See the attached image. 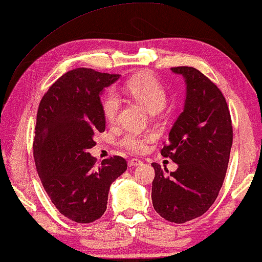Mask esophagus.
Wrapping results in <instances>:
<instances>
[{
  "instance_id": "34e87169",
  "label": "esophagus",
  "mask_w": 262,
  "mask_h": 262,
  "mask_svg": "<svg viewBox=\"0 0 262 262\" xmlns=\"http://www.w3.org/2000/svg\"><path fill=\"white\" fill-rule=\"evenodd\" d=\"M142 162H141L139 159H132L128 161V165L129 167H138V165H140Z\"/></svg>"
}]
</instances>
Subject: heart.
Here are the masks:
<instances>
[{
  "label": "heart",
  "instance_id": "b5f03b06",
  "mask_svg": "<svg viewBox=\"0 0 262 262\" xmlns=\"http://www.w3.org/2000/svg\"><path fill=\"white\" fill-rule=\"evenodd\" d=\"M126 92L146 107L150 113H157L167 102V91L151 73H140L132 77L124 85ZM101 112L107 122H114L120 110V99L113 91L106 92L100 100ZM150 133L127 132L120 138L119 144L133 154H141L146 150L148 144L154 140Z\"/></svg>",
  "mask_w": 262,
  "mask_h": 262
}]
</instances>
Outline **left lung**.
I'll use <instances>...</instances> for the list:
<instances>
[{
	"instance_id": "left-lung-1",
	"label": "left lung",
	"mask_w": 262,
	"mask_h": 262,
	"mask_svg": "<svg viewBox=\"0 0 262 262\" xmlns=\"http://www.w3.org/2000/svg\"><path fill=\"white\" fill-rule=\"evenodd\" d=\"M171 71L184 77L186 98L161 154L178 168L165 175L160 164L151 163L155 169L151 201L162 218L183 224L204 214L218 197L233 129L226 100L217 85L194 68L178 66Z\"/></svg>"
}]
</instances>
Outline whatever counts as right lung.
I'll return each mask as SVG.
<instances>
[{"label":"right lung","instance_id":"1","mask_svg":"<svg viewBox=\"0 0 262 262\" xmlns=\"http://www.w3.org/2000/svg\"><path fill=\"white\" fill-rule=\"evenodd\" d=\"M119 77L85 68L66 72L50 86L37 112V172L53 205L76 223H92L105 213L111 184L127 170L121 156L97 167L87 152L95 146L94 135L105 132L100 94Z\"/></svg>","mask_w":262,"mask_h":262}]
</instances>
